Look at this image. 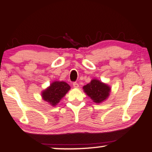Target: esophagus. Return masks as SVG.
Instances as JSON below:
<instances>
[{
  "label": "esophagus",
  "mask_w": 152,
  "mask_h": 152,
  "mask_svg": "<svg viewBox=\"0 0 152 152\" xmlns=\"http://www.w3.org/2000/svg\"><path fill=\"white\" fill-rule=\"evenodd\" d=\"M73 86H74V87L75 88H79V85H78L77 83H73Z\"/></svg>",
  "instance_id": "esophagus-1"
}]
</instances>
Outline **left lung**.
Wrapping results in <instances>:
<instances>
[{"label": "left lung", "instance_id": "obj_1", "mask_svg": "<svg viewBox=\"0 0 152 152\" xmlns=\"http://www.w3.org/2000/svg\"><path fill=\"white\" fill-rule=\"evenodd\" d=\"M83 91L95 103L100 104L108 99L111 88L107 83L93 78L89 83L84 86Z\"/></svg>", "mask_w": 152, "mask_h": 152}]
</instances>
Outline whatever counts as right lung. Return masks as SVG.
<instances>
[{
	"mask_svg": "<svg viewBox=\"0 0 152 152\" xmlns=\"http://www.w3.org/2000/svg\"><path fill=\"white\" fill-rule=\"evenodd\" d=\"M71 89L70 86L64 81H54L41 93L42 99L55 107Z\"/></svg>",
	"mask_w": 152,
	"mask_h": 152,
	"instance_id": "right-lung-1",
	"label": "right lung"
}]
</instances>
